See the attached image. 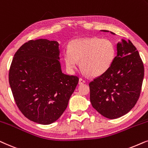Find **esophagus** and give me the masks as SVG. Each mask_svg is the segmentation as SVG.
Listing matches in <instances>:
<instances>
[{"label": "esophagus", "mask_w": 148, "mask_h": 148, "mask_svg": "<svg viewBox=\"0 0 148 148\" xmlns=\"http://www.w3.org/2000/svg\"><path fill=\"white\" fill-rule=\"evenodd\" d=\"M84 82H85V80H84V79H82V78H80L79 81H78V84H84Z\"/></svg>", "instance_id": "obj_1"}]
</instances>
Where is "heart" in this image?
<instances>
[{"instance_id":"1","label":"heart","mask_w":148,"mask_h":148,"mask_svg":"<svg viewBox=\"0 0 148 148\" xmlns=\"http://www.w3.org/2000/svg\"><path fill=\"white\" fill-rule=\"evenodd\" d=\"M116 49L109 39L89 38L76 39L64 53L66 68L70 72L79 66L90 76L97 77L105 74L113 64Z\"/></svg>"}]
</instances>
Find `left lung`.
<instances>
[{
    "instance_id": "left-lung-1",
    "label": "left lung",
    "mask_w": 148,
    "mask_h": 148,
    "mask_svg": "<svg viewBox=\"0 0 148 148\" xmlns=\"http://www.w3.org/2000/svg\"><path fill=\"white\" fill-rule=\"evenodd\" d=\"M116 48L111 68L89 83L92 106L109 119L123 116L135 106L144 76L142 60L133 43L122 39Z\"/></svg>"
}]
</instances>
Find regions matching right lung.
<instances>
[{"mask_svg": "<svg viewBox=\"0 0 148 148\" xmlns=\"http://www.w3.org/2000/svg\"><path fill=\"white\" fill-rule=\"evenodd\" d=\"M58 41L29 40L15 53L9 74L13 97L27 119L41 125L59 119L78 82L62 71Z\"/></svg>", "mask_w": 148, "mask_h": 148, "instance_id": "obj_1", "label": "right lung"}]
</instances>
